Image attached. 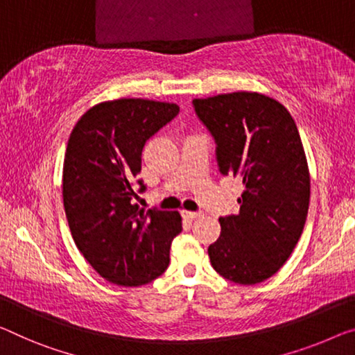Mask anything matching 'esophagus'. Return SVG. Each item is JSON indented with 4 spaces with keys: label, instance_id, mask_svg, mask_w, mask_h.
<instances>
[{
    "label": "esophagus",
    "instance_id": "obj_1",
    "mask_svg": "<svg viewBox=\"0 0 355 355\" xmlns=\"http://www.w3.org/2000/svg\"><path fill=\"white\" fill-rule=\"evenodd\" d=\"M203 216V212H192V211H182V217L187 220H196Z\"/></svg>",
    "mask_w": 355,
    "mask_h": 355
}]
</instances>
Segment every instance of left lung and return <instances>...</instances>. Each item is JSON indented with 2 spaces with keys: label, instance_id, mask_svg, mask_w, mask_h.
<instances>
[{
  "label": "left lung",
  "instance_id": "left-lung-1",
  "mask_svg": "<svg viewBox=\"0 0 355 355\" xmlns=\"http://www.w3.org/2000/svg\"><path fill=\"white\" fill-rule=\"evenodd\" d=\"M193 107L216 141L219 171L244 185L239 214L219 219L211 265L236 284H259L291 257L306 222L311 181L295 121L257 92L195 98Z\"/></svg>",
  "mask_w": 355,
  "mask_h": 355
}]
</instances>
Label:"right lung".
Returning <instances> with one entry per match:
<instances>
[{
  "label": "right lung",
  "instance_id": "add662e5",
  "mask_svg": "<svg viewBox=\"0 0 355 355\" xmlns=\"http://www.w3.org/2000/svg\"><path fill=\"white\" fill-rule=\"evenodd\" d=\"M179 106L121 98L90 107L69 135L63 163V205L76 246L112 284L138 287L170 263L174 236L182 230L178 211L139 209L144 192L141 154L146 141L178 116Z\"/></svg>",
  "mask_w": 355,
  "mask_h": 355
}]
</instances>
